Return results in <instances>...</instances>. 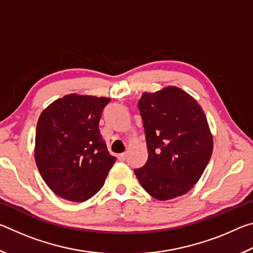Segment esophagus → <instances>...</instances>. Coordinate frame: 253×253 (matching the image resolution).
<instances>
[{
	"label": "esophagus",
	"mask_w": 253,
	"mask_h": 253,
	"mask_svg": "<svg viewBox=\"0 0 253 253\" xmlns=\"http://www.w3.org/2000/svg\"><path fill=\"white\" fill-rule=\"evenodd\" d=\"M126 153H123V154H119L118 155V160L119 161H125L126 160Z\"/></svg>",
	"instance_id": "esophagus-1"
}]
</instances>
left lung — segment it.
<instances>
[{
	"instance_id": "8db88e82",
	"label": "left lung",
	"mask_w": 253,
	"mask_h": 253,
	"mask_svg": "<svg viewBox=\"0 0 253 253\" xmlns=\"http://www.w3.org/2000/svg\"><path fill=\"white\" fill-rule=\"evenodd\" d=\"M138 108L148 151L146 164L135 169L140 185L160 201L187 193L202 176L213 151L203 109L173 85L144 92Z\"/></svg>"
}]
</instances>
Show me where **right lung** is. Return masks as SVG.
Returning a JSON list of instances; mask_svg holds the SVG:
<instances>
[{
    "mask_svg": "<svg viewBox=\"0 0 253 253\" xmlns=\"http://www.w3.org/2000/svg\"><path fill=\"white\" fill-rule=\"evenodd\" d=\"M109 101L71 93L41 113L34 158L43 181L60 198L72 202L90 199L116 162L99 131L102 110Z\"/></svg>",
    "mask_w": 253,
    "mask_h": 253,
    "instance_id": "1",
    "label": "right lung"
}]
</instances>
